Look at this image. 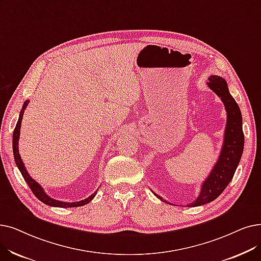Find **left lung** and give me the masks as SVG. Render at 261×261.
Returning a JSON list of instances; mask_svg holds the SVG:
<instances>
[{"label":"left lung","instance_id":"1","mask_svg":"<svg viewBox=\"0 0 261 261\" xmlns=\"http://www.w3.org/2000/svg\"><path fill=\"white\" fill-rule=\"evenodd\" d=\"M207 84L223 101L226 112H227V122H226L224 143L219 160L213 166L207 179L202 182L198 197L195 201L188 205V207L205 205L222 194L234 175L244 148L241 111L229 93L227 82L219 75H211ZM153 194L164 202H167L161 196L156 195L154 192Z\"/></svg>","mask_w":261,"mask_h":261}]
</instances>
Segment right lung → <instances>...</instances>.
Here are the masks:
<instances>
[{
    "instance_id": "1",
    "label": "right lung",
    "mask_w": 261,
    "mask_h": 261,
    "mask_svg": "<svg viewBox=\"0 0 261 261\" xmlns=\"http://www.w3.org/2000/svg\"><path fill=\"white\" fill-rule=\"evenodd\" d=\"M29 103V100H27L23 107H22V110L20 112V115H19V119L18 122L16 124V128L14 130V135H13V151H14V158H15V162L19 168V171L21 172L22 176H23L25 182L29 185L30 189L32 190V192L34 193L40 201H42L43 203H46L48 206H52V207H60V208H72V207H80V206H84L86 203H88L90 200H92L95 195L97 194V191L95 192L94 194H92L90 196H88L87 198L80 200V201H75V202H65V201H60V200H56L51 198L50 196L47 195L46 192L41 188V186L37 182V181L34 180L28 173L27 168L24 166V163L22 162L21 160V156L19 154V149H18V141L20 138V127H21V121H22V117H23V113L24 110L27 108Z\"/></svg>"
}]
</instances>
